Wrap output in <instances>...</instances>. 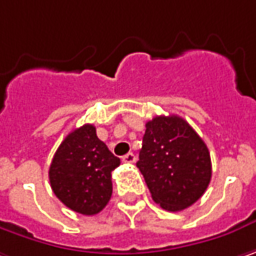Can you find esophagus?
<instances>
[{"mask_svg": "<svg viewBox=\"0 0 256 256\" xmlns=\"http://www.w3.org/2000/svg\"><path fill=\"white\" fill-rule=\"evenodd\" d=\"M122 160H123L124 164H133V162H136V156H134V154L128 152V154H126V155L122 158Z\"/></svg>", "mask_w": 256, "mask_h": 256, "instance_id": "34e87169", "label": "esophagus"}]
</instances>
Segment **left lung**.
I'll return each instance as SVG.
<instances>
[{
    "label": "left lung",
    "instance_id": "1",
    "mask_svg": "<svg viewBox=\"0 0 256 256\" xmlns=\"http://www.w3.org/2000/svg\"><path fill=\"white\" fill-rule=\"evenodd\" d=\"M136 166L154 202L168 212H180L196 203L212 180L206 143L178 116H156L146 123Z\"/></svg>",
    "mask_w": 256,
    "mask_h": 256
}]
</instances>
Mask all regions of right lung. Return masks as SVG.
<instances>
[{"label": "right lung", "mask_w": 256, "mask_h": 256, "mask_svg": "<svg viewBox=\"0 0 256 256\" xmlns=\"http://www.w3.org/2000/svg\"><path fill=\"white\" fill-rule=\"evenodd\" d=\"M120 159L97 138L92 124L75 128L60 143L49 168L54 196L85 216L100 213L112 198V172Z\"/></svg>", "instance_id": "add662e5"}]
</instances>
